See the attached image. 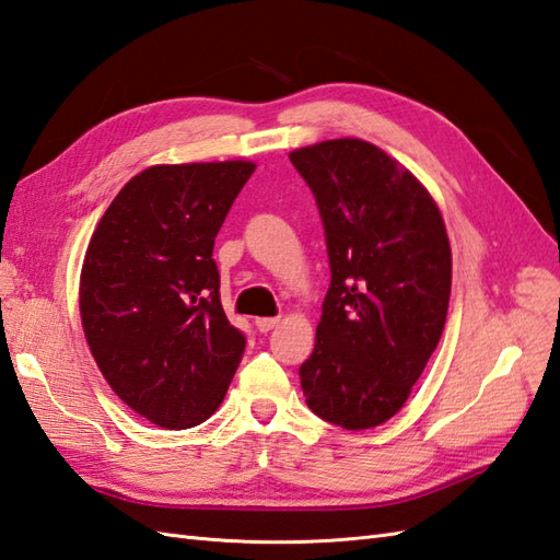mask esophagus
Masks as SVG:
<instances>
[{"mask_svg": "<svg viewBox=\"0 0 560 560\" xmlns=\"http://www.w3.org/2000/svg\"><path fill=\"white\" fill-rule=\"evenodd\" d=\"M278 323H280V318H256V330L258 332H270Z\"/></svg>", "mask_w": 560, "mask_h": 560, "instance_id": "34e87169", "label": "esophagus"}]
</instances>
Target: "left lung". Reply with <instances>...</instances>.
I'll return each mask as SVG.
<instances>
[{"label":"left lung","instance_id":"obj_1","mask_svg":"<svg viewBox=\"0 0 560 560\" xmlns=\"http://www.w3.org/2000/svg\"><path fill=\"white\" fill-rule=\"evenodd\" d=\"M316 197L330 288L316 347L299 368L306 404L345 430L383 425L438 349L452 247L438 203L411 171L357 138L294 149Z\"/></svg>","mask_w":560,"mask_h":560}]
</instances>
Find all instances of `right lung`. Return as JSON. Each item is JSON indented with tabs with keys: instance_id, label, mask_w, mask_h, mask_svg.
Wrapping results in <instances>:
<instances>
[{
	"instance_id": "right-lung-1",
	"label": "right lung",
	"mask_w": 560,
	"mask_h": 560,
	"mask_svg": "<svg viewBox=\"0 0 560 560\" xmlns=\"http://www.w3.org/2000/svg\"><path fill=\"white\" fill-rule=\"evenodd\" d=\"M252 161L173 163L135 175L94 230L80 318L120 401L166 430L221 406L247 339L221 304L213 242Z\"/></svg>"
}]
</instances>
